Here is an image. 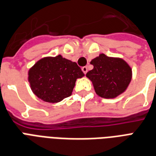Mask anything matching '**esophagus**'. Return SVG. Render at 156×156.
<instances>
[{"instance_id":"obj_1","label":"esophagus","mask_w":156,"mask_h":156,"mask_svg":"<svg viewBox=\"0 0 156 156\" xmlns=\"http://www.w3.org/2000/svg\"><path fill=\"white\" fill-rule=\"evenodd\" d=\"M82 72H84V74H86L87 72H88V67H82Z\"/></svg>"}]
</instances>
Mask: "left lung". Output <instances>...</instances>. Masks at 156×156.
I'll list each match as a JSON object with an SVG mask.
<instances>
[{
  "label": "left lung",
  "instance_id": "left-lung-1",
  "mask_svg": "<svg viewBox=\"0 0 156 156\" xmlns=\"http://www.w3.org/2000/svg\"><path fill=\"white\" fill-rule=\"evenodd\" d=\"M90 64L94 69L87 72L86 76L98 96L115 98L126 90L132 79V69L124 59L101 54Z\"/></svg>",
  "mask_w": 156,
  "mask_h": 156
}]
</instances>
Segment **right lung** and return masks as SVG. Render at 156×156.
<instances>
[{"instance_id":"right-lung-1","label":"right lung","mask_w":156,"mask_h":156,"mask_svg":"<svg viewBox=\"0 0 156 156\" xmlns=\"http://www.w3.org/2000/svg\"><path fill=\"white\" fill-rule=\"evenodd\" d=\"M84 76L76 62L58 55L37 61L29 69L28 81L35 95L55 103L71 96L76 80Z\"/></svg>"}]
</instances>
